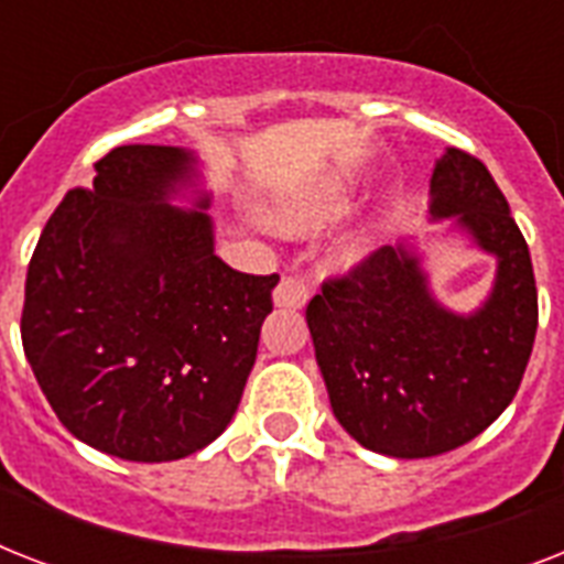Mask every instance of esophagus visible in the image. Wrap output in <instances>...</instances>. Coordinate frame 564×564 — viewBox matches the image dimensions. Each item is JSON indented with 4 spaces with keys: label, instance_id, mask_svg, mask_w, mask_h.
I'll return each mask as SVG.
<instances>
[{
    "label": "esophagus",
    "instance_id": "1",
    "mask_svg": "<svg viewBox=\"0 0 564 564\" xmlns=\"http://www.w3.org/2000/svg\"><path fill=\"white\" fill-rule=\"evenodd\" d=\"M310 299V283L304 274L299 272H286L274 286V304L278 307H304Z\"/></svg>",
    "mask_w": 564,
    "mask_h": 564
}]
</instances>
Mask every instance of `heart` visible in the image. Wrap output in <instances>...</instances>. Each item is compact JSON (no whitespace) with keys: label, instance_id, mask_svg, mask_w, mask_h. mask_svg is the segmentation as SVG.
<instances>
[{"label":"heart","instance_id":"b5f03b06","mask_svg":"<svg viewBox=\"0 0 564 564\" xmlns=\"http://www.w3.org/2000/svg\"><path fill=\"white\" fill-rule=\"evenodd\" d=\"M339 207V195L334 193H322L316 198H307V202L301 204H290V207H281V210L272 213L274 225H281V228H301V225H310V221L322 219L330 210Z\"/></svg>","mask_w":564,"mask_h":564}]
</instances>
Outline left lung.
I'll use <instances>...</instances> for the list:
<instances>
[{
    "instance_id": "obj_1",
    "label": "left lung",
    "mask_w": 564,
    "mask_h": 564,
    "mask_svg": "<svg viewBox=\"0 0 564 564\" xmlns=\"http://www.w3.org/2000/svg\"><path fill=\"white\" fill-rule=\"evenodd\" d=\"M430 187V213L456 216L498 257L495 290L474 316L438 307L403 246L377 248L327 278L307 304L334 415L362 447L398 459L480 436L516 398L539 327L530 248L486 163L447 149Z\"/></svg>"
}]
</instances>
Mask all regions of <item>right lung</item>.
<instances>
[{
  "label": "right lung",
  "instance_id": "right-lung-1",
  "mask_svg": "<svg viewBox=\"0 0 564 564\" xmlns=\"http://www.w3.org/2000/svg\"><path fill=\"white\" fill-rule=\"evenodd\" d=\"M93 170V187L64 195L31 254L22 348L75 438L170 463L234 419L278 274L230 269L213 254L207 213L166 204L193 154L119 145Z\"/></svg>",
  "mask_w": 564,
  "mask_h": 564
}]
</instances>
